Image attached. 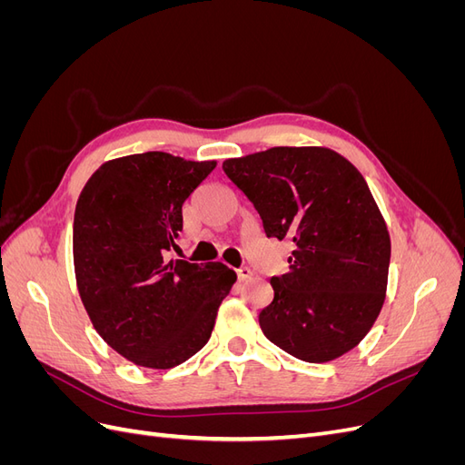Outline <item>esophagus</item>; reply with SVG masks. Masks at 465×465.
Returning a JSON list of instances; mask_svg holds the SVG:
<instances>
[{"mask_svg":"<svg viewBox=\"0 0 465 465\" xmlns=\"http://www.w3.org/2000/svg\"><path fill=\"white\" fill-rule=\"evenodd\" d=\"M236 275H238V279H241V281H246V279L252 277V270H250V267H238Z\"/></svg>","mask_w":465,"mask_h":465,"instance_id":"obj_1","label":"esophagus"}]
</instances>
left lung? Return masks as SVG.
I'll list each match as a JSON object with an SVG mask.
<instances>
[{"label": "left lung", "mask_w": 465, "mask_h": 465, "mask_svg": "<svg viewBox=\"0 0 465 465\" xmlns=\"http://www.w3.org/2000/svg\"><path fill=\"white\" fill-rule=\"evenodd\" d=\"M223 171L254 203L267 238L289 241V272L272 277L263 335L306 362L357 347L386 299L390 234L367 180L326 147H272Z\"/></svg>", "instance_id": "left-lung-1"}]
</instances>
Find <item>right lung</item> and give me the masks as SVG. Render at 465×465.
<instances>
[{"instance_id":"right-lung-1","label":"right lung","mask_w":465,"mask_h":465,"mask_svg":"<svg viewBox=\"0 0 465 465\" xmlns=\"http://www.w3.org/2000/svg\"><path fill=\"white\" fill-rule=\"evenodd\" d=\"M217 166L149 151L104 163L74 217L83 306L103 340L137 367H178L209 341L236 273L221 262L166 260L182 205Z\"/></svg>"}]
</instances>
